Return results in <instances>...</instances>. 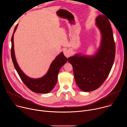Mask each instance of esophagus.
Listing matches in <instances>:
<instances>
[{
  "instance_id": "1",
  "label": "esophagus",
  "mask_w": 127,
  "mask_h": 127,
  "mask_svg": "<svg viewBox=\"0 0 127 127\" xmlns=\"http://www.w3.org/2000/svg\"><path fill=\"white\" fill-rule=\"evenodd\" d=\"M64 55L67 57L68 58L69 57H70L71 55V52L70 50H65V51H64Z\"/></svg>"
}]
</instances>
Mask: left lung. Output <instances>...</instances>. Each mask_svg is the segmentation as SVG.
<instances>
[{"label": "left lung", "mask_w": 127, "mask_h": 127, "mask_svg": "<svg viewBox=\"0 0 127 127\" xmlns=\"http://www.w3.org/2000/svg\"><path fill=\"white\" fill-rule=\"evenodd\" d=\"M96 25L101 33V45L93 56L75 55L68 58L72 65L75 82L85 92L99 88L104 82L113 65L116 46L109 20L103 14L96 18Z\"/></svg>", "instance_id": "obj_1"}]
</instances>
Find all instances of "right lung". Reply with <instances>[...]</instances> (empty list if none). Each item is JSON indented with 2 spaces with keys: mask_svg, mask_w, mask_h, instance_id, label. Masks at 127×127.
I'll return each instance as SVG.
<instances>
[{
  "mask_svg": "<svg viewBox=\"0 0 127 127\" xmlns=\"http://www.w3.org/2000/svg\"><path fill=\"white\" fill-rule=\"evenodd\" d=\"M17 27V24L14 28L11 40V56L14 68L23 82L32 92L37 94H48L55 86L58 80L59 71L61 67L67 61V58L64 55L63 53L62 52L52 62L47 73L44 76L38 79L29 77L24 73L19 67L14 55L13 35Z\"/></svg>",
  "mask_w": 127,
  "mask_h": 127,
  "instance_id": "right-lung-1",
  "label": "right lung"
}]
</instances>
